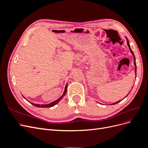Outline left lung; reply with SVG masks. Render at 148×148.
<instances>
[{"instance_id":"1","label":"left lung","mask_w":148,"mask_h":148,"mask_svg":"<svg viewBox=\"0 0 148 148\" xmlns=\"http://www.w3.org/2000/svg\"><path fill=\"white\" fill-rule=\"evenodd\" d=\"M127 44H128V46L129 47V48H130V52H131V53H132L133 54V57H134V64H135V74H136V61H135V56H134V53H133V51H132V50L131 49V48H130V44H129V42H128V39L127 38ZM129 94V93H128ZM128 95H127V96H128ZM126 96V97H127ZM122 101V100H121ZM121 101H117V102H114V103H113L112 104H117V103H119V102H120Z\"/></svg>"}]
</instances>
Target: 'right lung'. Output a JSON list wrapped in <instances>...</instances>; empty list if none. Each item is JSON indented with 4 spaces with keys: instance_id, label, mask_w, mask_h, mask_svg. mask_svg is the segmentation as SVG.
Wrapping results in <instances>:
<instances>
[{
    "instance_id": "add662e5",
    "label": "right lung",
    "mask_w": 148,
    "mask_h": 148,
    "mask_svg": "<svg viewBox=\"0 0 148 148\" xmlns=\"http://www.w3.org/2000/svg\"><path fill=\"white\" fill-rule=\"evenodd\" d=\"M66 91H67V84H66V86H65V91H64V94H63V95H62L60 98H59V99H58L57 100H56V101H53V102H51V103H50V104H46V105H39V104H33V103H31V102H30L31 104H33V106H36V107H53V106H55L56 104H57L58 102H59L62 98H63V97L65 96V94L66 93Z\"/></svg>"
}]
</instances>
